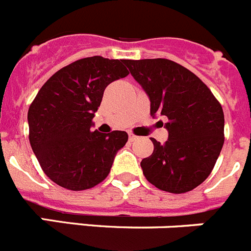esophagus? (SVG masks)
<instances>
[{"mask_svg": "<svg viewBox=\"0 0 251 251\" xmlns=\"http://www.w3.org/2000/svg\"><path fill=\"white\" fill-rule=\"evenodd\" d=\"M136 139H137V136H135L134 134H128V140H130V141H135Z\"/></svg>", "mask_w": 251, "mask_h": 251, "instance_id": "34e87169", "label": "esophagus"}]
</instances>
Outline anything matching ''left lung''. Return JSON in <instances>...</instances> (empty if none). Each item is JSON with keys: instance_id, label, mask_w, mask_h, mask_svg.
<instances>
[{"instance_id": "left-lung-1", "label": "left lung", "mask_w": 251, "mask_h": 251, "mask_svg": "<svg viewBox=\"0 0 251 251\" xmlns=\"http://www.w3.org/2000/svg\"><path fill=\"white\" fill-rule=\"evenodd\" d=\"M150 100V115L168 117L164 145L142 159L149 182L168 193L195 189L213 170L224 145V112L209 87L193 72L166 58L125 60Z\"/></svg>"}]
</instances>
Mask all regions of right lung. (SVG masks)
Segmentation results:
<instances>
[{
	"mask_svg": "<svg viewBox=\"0 0 251 251\" xmlns=\"http://www.w3.org/2000/svg\"><path fill=\"white\" fill-rule=\"evenodd\" d=\"M124 64L101 56L75 61L51 76L31 103V148L44 173L65 189L100 184L127 142L125 131H91L106 86L128 75Z\"/></svg>",
	"mask_w": 251,
	"mask_h": 251,
	"instance_id": "obj_1",
	"label": "right lung"
}]
</instances>
